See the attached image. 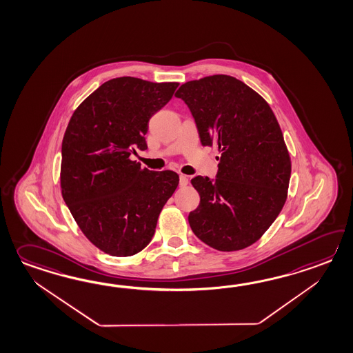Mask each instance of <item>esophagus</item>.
I'll return each mask as SVG.
<instances>
[{"instance_id":"esophagus-1","label":"esophagus","mask_w":353,"mask_h":353,"mask_svg":"<svg viewBox=\"0 0 353 353\" xmlns=\"http://www.w3.org/2000/svg\"><path fill=\"white\" fill-rule=\"evenodd\" d=\"M188 183V176H185V174H180V186L181 188H183V186H186Z\"/></svg>"}]
</instances>
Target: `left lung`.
Instances as JSON below:
<instances>
[{
    "label": "left lung",
    "mask_w": 353,
    "mask_h": 353,
    "mask_svg": "<svg viewBox=\"0 0 353 353\" xmlns=\"http://www.w3.org/2000/svg\"><path fill=\"white\" fill-rule=\"evenodd\" d=\"M174 96L188 105L201 144L220 150L215 179L191 180L200 204L188 215L190 227L218 251L243 250L286 201L291 162L280 125L257 92L225 74L186 82Z\"/></svg>",
    "instance_id": "1"
}]
</instances>
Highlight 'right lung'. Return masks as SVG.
Instances as JSON below:
<instances>
[{"label":"right lung","mask_w":353,"mask_h":353,"mask_svg":"<svg viewBox=\"0 0 353 353\" xmlns=\"http://www.w3.org/2000/svg\"><path fill=\"white\" fill-rule=\"evenodd\" d=\"M177 82L110 79L73 112L62 141L63 200L87 239L126 257L152 241L158 216L179 185L173 171L130 159L145 150L149 119L172 99Z\"/></svg>","instance_id":"add662e5"}]
</instances>
